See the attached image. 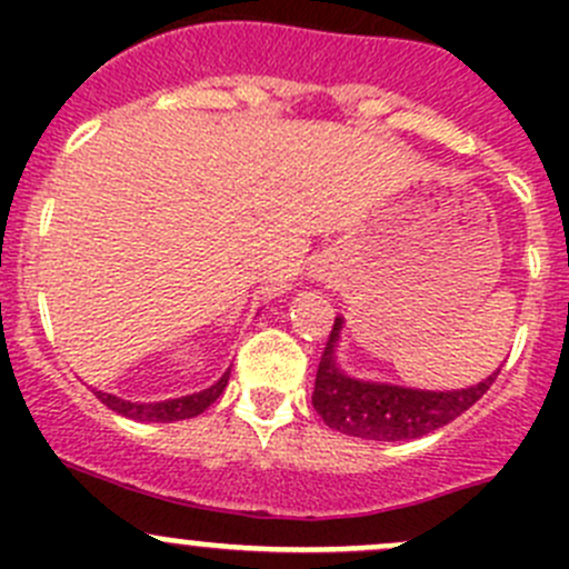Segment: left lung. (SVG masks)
<instances>
[{
    "label": "left lung",
    "mask_w": 569,
    "mask_h": 569,
    "mask_svg": "<svg viewBox=\"0 0 569 569\" xmlns=\"http://www.w3.org/2000/svg\"><path fill=\"white\" fill-rule=\"evenodd\" d=\"M341 327L343 319L336 317L319 360L313 410L327 427L352 435V438L386 440V443L423 438L473 407L490 391L501 371H492L487 380L457 388V391H418V388L391 386V382L358 380V377H349L336 360Z\"/></svg>",
    "instance_id": "8db88e82"
}]
</instances>
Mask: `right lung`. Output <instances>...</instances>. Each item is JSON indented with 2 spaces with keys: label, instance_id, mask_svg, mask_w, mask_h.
<instances>
[{
  "label": "right lung",
  "instance_id": "1",
  "mask_svg": "<svg viewBox=\"0 0 569 569\" xmlns=\"http://www.w3.org/2000/svg\"><path fill=\"white\" fill-rule=\"evenodd\" d=\"M228 377H231V369L220 377L211 388L189 396H178V399H164V401H126L120 396L104 393V391H93L96 399H101L112 412L118 416L131 418V421H159V423H170V421H183V418H194L206 410L209 405H214L220 399V393L226 391Z\"/></svg>",
  "mask_w": 569,
  "mask_h": 569
}]
</instances>
